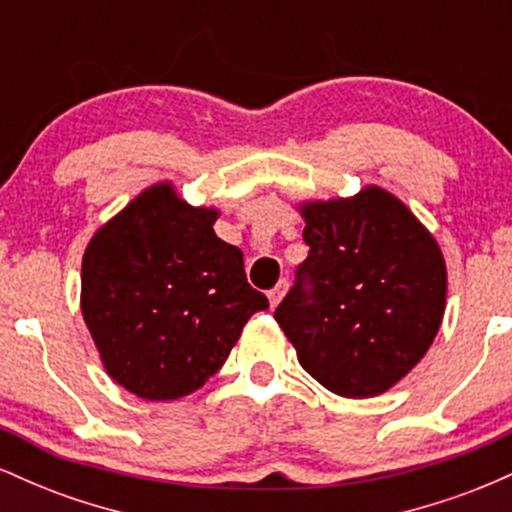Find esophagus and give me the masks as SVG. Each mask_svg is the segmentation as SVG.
I'll return each mask as SVG.
<instances>
[{
    "label": "esophagus",
    "mask_w": 512,
    "mask_h": 512,
    "mask_svg": "<svg viewBox=\"0 0 512 512\" xmlns=\"http://www.w3.org/2000/svg\"><path fill=\"white\" fill-rule=\"evenodd\" d=\"M286 289H289V281H286V279H281V281H279V284H276V286H274V289L267 293V296H269V305H272V308H276V305H279V301H281V298H284V293H286Z\"/></svg>",
    "instance_id": "1"
}]
</instances>
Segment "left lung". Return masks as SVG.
<instances>
[{
  "mask_svg": "<svg viewBox=\"0 0 512 512\" xmlns=\"http://www.w3.org/2000/svg\"><path fill=\"white\" fill-rule=\"evenodd\" d=\"M310 252L274 320L334 395L390 390L424 358L445 310V260L416 216L380 187L303 207Z\"/></svg>",
  "mask_w": 512,
  "mask_h": 512,
  "instance_id": "obj_1",
  "label": "left lung"
}]
</instances>
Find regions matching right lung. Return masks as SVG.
<instances>
[{"label": "right lung", "mask_w": 512, "mask_h": 512, "mask_svg": "<svg viewBox=\"0 0 512 512\" xmlns=\"http://www.w3.org/2000/svg\"><path fill=\"white\" fill-rule=\"evenodd\" d=\"M216 216L156 185L88 243L81 313L110 378L137 397L199 390L245 322L269 308L248 284L243 252L214 233Z\"/></svg>", "instance_id": "1"}]
</instances>
